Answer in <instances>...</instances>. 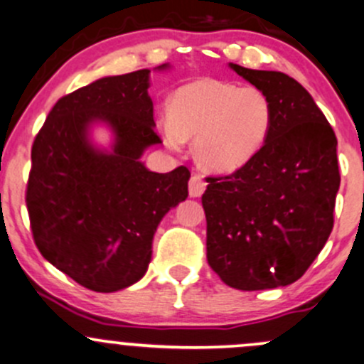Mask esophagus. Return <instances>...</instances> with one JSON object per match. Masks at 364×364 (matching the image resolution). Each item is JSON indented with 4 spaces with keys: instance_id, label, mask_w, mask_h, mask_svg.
<instances>
[{
    "instance_id": "obj_1",
    "label": "esophagus",
    "mask_w": 364,
    "mask_h": 364,
    "mask_svg": "<svg viewBox=\"0 0 364 364\" xmlns=\"http://www.w3.org/2000/svg\"><path fill=\"white\" fill-rule=\"evenodd\" d=\"M206 189V182L203 181V177L199 173H194L189 181V196L191 198H199Z\"/></svg>"
}]
</instances>
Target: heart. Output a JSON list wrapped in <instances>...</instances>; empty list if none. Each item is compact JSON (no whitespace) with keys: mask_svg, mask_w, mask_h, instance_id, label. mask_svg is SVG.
<instances>
[{"mask_svg":"<svg viewBox=\"0 0 364 364\" xmlns=\"http://www.w3.org/2000/svg\"><path fill=\"white\" fill-rule=\"evenodd\" d=\"M272 123L274 105L264 90L201 80L175 92L170 112L159 119V132L171 149L194 136L199 165L215 173H232L262 151Z\"/></svg>","mask_w":364,"mask_h":364,"instance_id":"b5f03b06","label":"heart"}]
</instances>
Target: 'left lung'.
Returning a JSON list of instances; mask_svg holds the SVG:
<instances>
[{"label":"left lung","mask_w":364,"mask_h":364,"mask_svg":"<svg viewBox=\"0 0 364 364\" xmlns=\"http://www.w3.org/2000/svg\"><path fill=\"white\" fill-rule=\"evenodd\" d=\"M229 65L267 93L274 123L248 165L206 178V259L236 290L287 287L304 276L333 229L337 136L288 74Z\"/></svg>","instance_id":"8db88e82"}]
</instances>
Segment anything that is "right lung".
I'll list each match as a JSON object with an SVG mask.
<instances>
[{
	"instance_id": "add662e5",
	"label": "right lung",
	"mask_w": 364,
	"mask_h": 364,
	"mask_svg": "<svg viewBox=\"0 0 364 364\" xmlns=\"http://www.w3.org/2000/svg\"><path fill=\"white\" fill-rule=\"evenodd\" d=\"M149 73L102 77L58 99L31 149L26 205L34 243L93 291L123 290L146 274L158 224L189 194L186 166L154 173L140 161L161 144ZM93 122L113 130L111 151L89 142Z\"/></svg>"
}]
</instances>
